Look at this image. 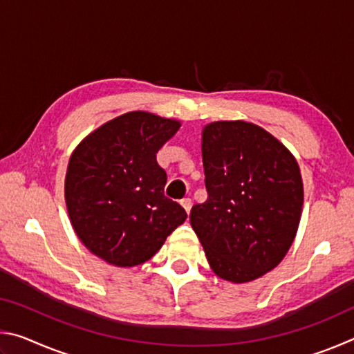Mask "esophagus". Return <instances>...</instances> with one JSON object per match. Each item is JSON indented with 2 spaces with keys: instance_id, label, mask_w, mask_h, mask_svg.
I'll list each match as a JSON object with an SVG mask.
<instances>
[{
  "instance_id": "esophagus-1",
  "label": "esophagus",
  "mask_w": 354,
  "mask_h": 354,
  "mask_svg": "<svg viewBox=\"0 0 354 354\" xmlns=\"http://www.w3.org/2000/svg\"><path fill=\"white\" fill-rule=\"evenodd\" d=\"M181 206L184 207V211L185 212H190V209H192V200L190 198H184V200H181Z\"/></svg>"
}]
</instances>
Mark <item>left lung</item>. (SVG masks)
Segmentation results:
<instances>
[{
    "label": "left lung",
    "instance_id": "left-lung-1",
    "mask_svg": "<svg viewBox=\"0 0 354 354\" xmlns=\"http://www.w3.org/2000/svg\"><path fill=\"white\" fill-rule=\"evenodd\" d=\"M207 200L190 225L218 278L250 283L284 259L303 211L295 156L268 131L242 120L212 122L201 134Z\"/></svg>",
    "mask_w": 354,
    "mask_h": 354
}]
</instances>
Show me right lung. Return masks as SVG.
<instances>
[{
  "instance_id": "1",
  "label": "right lung",
  "mask_w": 354,
  "mask_h": 354,
  "mask_svg": "<svg viewBox=\"0 0 354 354\" xmlns=\"http://www.w3.org/2000/svg\"><path fill=\"white\" fill-rule=\"evenodd\" d=\"M181 122L145 111L109 120L70 156L65 203L76 236L92 254L134 267L158 253L187 214L164 195L156 153Z\"/></svg>"
}]
</instances>
